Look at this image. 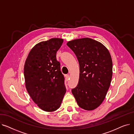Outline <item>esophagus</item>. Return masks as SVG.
Returning <instances> with one entry per match:
<instances>
[{
    "instance_id": "obj_1",
    "label": "esophagus",
    "mask_w": 134,
    "mask_h": 134,
    "mask_svg": "<svg viewBox=\"0 0 134 134\" xmlns=\"http://www.w3.org/2000/svg\"><path fill=\"white\" fill-rule=\"evenodd\" d=\"M66 80L67 81H68V80H69V75H66Z\"/></svg>"
}]
</instances>
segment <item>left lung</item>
Returning <instances> with one entry per match:
<instances>
[{
  "label": "left lung",
  "instance_id": "1",
  "mask_svg": "<svg viewBox=\"0 0 134 134\" xmlns=\"http://www.w3.org/2000/svg\"><path fill=\"white\" fill-rule=\"evenodd\" d=\"M67 45L75 53L79 68L78 85L72 92L79 107L93 110L104 101L112 76V61L108 49L90 38L68 41Z\"/></svg>",
  "mask_w": 134,
  "mask_h": 134
}]
</instances>
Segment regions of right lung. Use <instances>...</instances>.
I'll list each match as a JSON object with an SVG mask.
<instances>
[{
    "label": "right lung",
    "mask_w": 134,
    "mask_h": 134,
    "mask_svg": "<svg viewBox=\"0 0 134 134\" xmlns=\"http://www.w3.org/2000/svg\"><path fill=\"white\" fill-rule=\"evenodd\" d=\"M63 41L53 38L39 42L31 49L25 62L26 90L34 102L46 112L58 110L66 92L64 76L56 57Z\"/></svg>",
    "instance_id": "right-lung-1"
}]
</instances>
